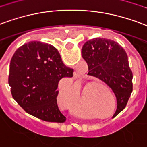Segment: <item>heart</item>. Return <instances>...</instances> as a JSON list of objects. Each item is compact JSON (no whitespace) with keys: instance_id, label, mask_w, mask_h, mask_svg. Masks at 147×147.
I'll list each match as a JSON object with an SVG mask.
<instances>
[{"instance_id":"heart-1","label":"heart","mask_w":147,"mask_h":147,"mask_svg":"<svg viewBox=\"0 0 147 147\" xmlns=\"http://www.w3.org/2000/svg\"><path fill=\"white\" fill-rule=\"evenodd\" d=\"M65 100L68 102H69V103L71 101V96L70 93H66L65 94Z\"/></svg>"}]
</instances>
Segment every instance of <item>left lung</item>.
<instances>
[{
    "label": "left lung",
    "instance_id": "obj_1",
    "mask_svg": "<svg viewBox=\"0 0 147 147\" xmlns=\"http://www.w3.org/2000/svg\"><path fill=\"white\" fill-rule=\"evenodd\" d=\"M82 55L88 65V75L104 81L115 93L114 118L126 107L132 92V72L126 52L114 40L95 38L84 43Z\"/></svg>",
    "mask_w": 147,
    "mask_h": 147
}]
</instances>
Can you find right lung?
<instances>
[{"mask_svg":"<svg viewBox=\"0 0 147 147\" xmlns=\"http://www.w3.org/2000/svg\"><path fill=\"white\" fill-rule=\"evenodd\" d=\"M73 71L64 65L54 46L39 41L25 43L10 63L12 97L29 115L49 122H65L66 118L57 106V87H67Z\"/></svg>","mask_w":147,"mask_h":147,"instance_id":"add662e5","label":"right lung"}]
</instances>
